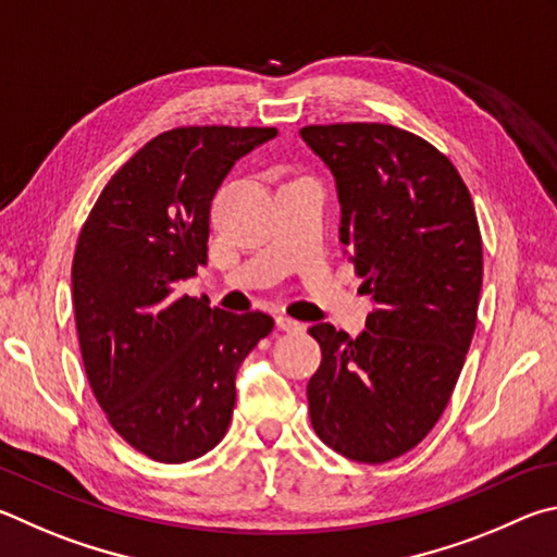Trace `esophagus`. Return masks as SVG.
Returning <instances> with one entry per match:
<instances>
[{
    "mask_svg": "<svg viewBox=\"0 0 557 557\" xmlns=\"http://www.w3.org/2000/svg\"><path fill=\"white\" fill-rule=\"evenodd\" d=\"M276 325H278V330H284V333H300V330H304V325H300L298 320L288 318V315H278Z\"/></svg>",
    "mask_w": 557,
    "mask_h": 557,
    "instance_id": "1",
    "label": "esophagus"
}]
</instances>
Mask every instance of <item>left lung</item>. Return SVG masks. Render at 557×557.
Listing matches in <instances>:
<instances>
[{
    "instance_id": "left-lung-1",
    "label": "left lung",
    "mask_w": 557,
    "mask_h": 557,
    "mask_svg": "<svg viewBox=\"0 0 557 557\" xmlns=\"http://www.w3.org/2000/svg\"><path fill=\"white\" fill-rule=\"evenodd\" d=\"M304 141L335 175L339 242L372 296L367 330H308L323 362L308 382L320 441L382 465L433 431L470 349L482 290L472 195L445 153L392 124H310Z\"/></svg>"
}]
</instances>
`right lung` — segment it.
<instances>
[{"label": "right lung", "mask_w": 557, "mask_h": 557, "mask_svg": "<svg viewBox=\"0 0 557 557\" xmlns=\"http://www.w3.org/2000/svg\"><path fill=\"white\" fill-rule=\"evenodd\" d=\"M273 126H178L141 146L77 237L73 306L87 382L107 421L156 462L202 457L227 433L242 359L273 330L181 294L208 263L210 202Z\"/></svg>", "instance_id": "1"}]
</instances>
